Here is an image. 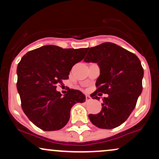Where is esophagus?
Returning a JSON list of instances; mask_svg holds the SVG:
<instances>
[{"instance_id": "34e87169", "label": "esophagus", "mask_w": 159, "mask_h": 159, "mask_svg": "<svg viewBox=\"0 0 159 159\" xmlns=\"http://www.w3.org/2000/svg\"><path fill=\"white\" fill-rule=\"evenodd\" d=\"M86 97V101H87V102H89V101L91 100V97H90L89 95H86V97Z\"/></svg>"}]
</instances>
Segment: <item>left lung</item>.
Returning a JSON list of instances; mask_svg holds the SVG:
<instances>
[{
	"mask_svg": "<svg viewBox=\"0 0 159 159\" xmlns=\"http://www.w3.org/2000/svg\"><path fill=\"white\" fill-rule=\"evenodd\" d=\"M88 50L84 62H96L100 69L97 89L90 97L99 99L97 95H109L102 99V110L89 115V118L99 128H117L128 119L142 93L143 69L135 54L113 43H102Z\"/></svg>",
	"mask_w": 159,
	"mask_h": 159,
	"instance_id": "8db88e82",
	"label": "left lung"
}]
</instances>
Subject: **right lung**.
Segmentation results:
<instances>
[{"instance_id": "right-lung-1", "label": "right lung", "mask_w": 159, "mask_h": 159, "mask_svg": "<svg viewBox=\"0 0 159 159\" xmlns=\"http://www.w3.org/2000/svg\"><path fill=\"white\" fill-rule=\"evenodd\" d=\"M88 48L62 49L46 45L28 52L17 66V90L29 119L45 131L66 126L71 107L85 102L81 91L69 89L62 97L57 84L69 78L72 66L84 57Z\"/></svg>"}]
</instances>
